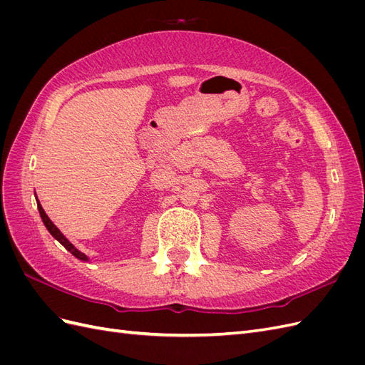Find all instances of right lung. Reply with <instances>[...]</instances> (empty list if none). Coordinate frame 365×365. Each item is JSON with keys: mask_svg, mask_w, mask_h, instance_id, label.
<instances>
[{"mask_svg": "<svg viewBox=\"0 0 365 365\" xmlns=\"http://www.w3.org/2000/svg\"><path fill=\"white\" fill-rule=\"evenodd\" d=\"M38 210H39V215H41V217H42V222H43V225L47 227V230L50 231V235H51L54 239H56V240H59L61 244H62L65 248H67V250L73 254L74 257L81 259V260H88L85 254H83V252H81V251L77 250V248H74V247H73V244H70V242H68V239L65 237V236L61 233V231L58 230V227L51 222V220L48 219V216L46 215V212H43V208L41 207L39 201H38Z\"/></svg>", "mask_w": 365, "mask_h": 365, "instance_id": "1", "label": "right lung"}]
</instances>
